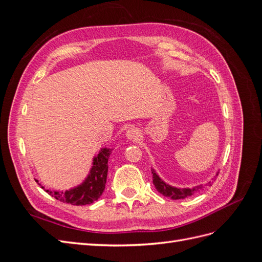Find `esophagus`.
<instances>
[{
    "mask_svg": "<svg viewBox=\"0 0 262 262\" xmlns=\"http://www.w3.org/2000/svg\"><path fill=\"white\" fill-rule=\"evenodd\" d=\"M140 131L137 128H131L128 131H126L125 136L129 140H138L141 136H140Z\"/></svg>",
    "mask_w": 262,
    "mask_h": 262,
    "instance_id": "34e87169",
    "label": "esophagus"
}]
</instances>
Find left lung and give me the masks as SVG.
Masks as SVG:
<instances>
[{
    "label": "left lung",
    "instance_id": "obj_1",
    "mask_svg": "<svg viewBox=\"0 0 262 262\" xmlns=\"http://www.w3.org/2000/svg\"><path fill=\"white\" fill-rule=\"evenodd\" d=\"M153 173V184L156 188V190L160 193H162L165 196H168L172 200H179V199H185V198L191 196L193 193L200 191V190L203 188L202 186H196L194 188H176V187H171L169 185L164 182L160 177H158L157 173L155 172L154 169H152ZM219 173V172H217ZM216 173V176H217ZM213 181H210L209 185L211 186Z\"/></svg>",
    "mask_w": 262,
    "mask_h": 262
}]
</instances>
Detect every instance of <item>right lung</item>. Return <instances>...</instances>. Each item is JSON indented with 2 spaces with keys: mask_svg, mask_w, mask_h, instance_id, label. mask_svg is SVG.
<instances>
[{
  "mask_svg": "<svg viewBox=\"0 0 262 262\" xmlns=\"http://www.w3.org/2000/svg\"><path fill=\"white\" fill-rule=\"evenodd\" d=\"M110 154H112L110 148L105 147L100 149L98 155L94 158L90 175L87 176L82 185L67 190L64 192L51 191V190H46V192H48L63 203L73 205H86L98 200L105 190L108 172V158ZM41 188L45 189V187Z\"/></svg>",
  "mask_w": 262,
  "mask_h": 262,
  "instance_id": "add662e5",
  "label": "right lung"
}]
</instances>
